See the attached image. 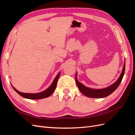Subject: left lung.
<instances>
[{
  "instance_id": "8db88e82",
  "label": "left lung",
  "mask_w": 135,
  "mask_h": 135,
  "mask_svg": "<svg viewBox=\"0 0 135 135\" xmlns=\"http://www.w3.org/2000/svg\"><path fill=\"white\" fill-rule=\"evenodd\" d=\"M125 72V63L124 64L123 70L121 73V74L119 76V78L117 80L116 82L114 83L112 85H110V87L106 88L104 89H94L89 88L86 87L84 86V85L79 82L77 80L76 78V74L75 76V81L78 87L79 91L82 93L85 96H86L92 98H103L107 97L108 96L110 95V94H112L115 89L119 86L120 82L122 81V79H123V75L124 74Z\"/></svg>"
}]
</instances>
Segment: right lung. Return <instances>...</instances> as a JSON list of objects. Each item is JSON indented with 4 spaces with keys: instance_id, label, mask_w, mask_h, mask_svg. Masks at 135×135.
<instances>
[{
    "instance_id": "add662e5",
    "label": "right lung",
    "mask_w": 135,
    "mask_h": 135,
    "mask_svg": "<svg viewBox=\"0 0 135 135\" xmlns=\"http://www.w3.org/2000/svg\"><path fill=\"white\" fill-rule=\"evenodd\" d=\"M60 75V73L56 76L55 78V80L53 81V83H52L51 86L49 87L48 89H47L46 91H44L43 92H42L40 93H22L18 91L17 89H15L13 86L12 87L13 88L15 89V91L18 93L20 96H21L22 97L24 98H26V99H31V100H36V99H44V98H46L50 96H51L52 94L53 93L55 90L56 85H57V83L58 79L59 78V76Z\"/></svg>"
}]
</instances>
